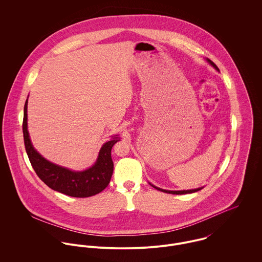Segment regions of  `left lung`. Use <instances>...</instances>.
Listing matches in <instances>:
<instances>
[{
  "instance_id": "left-lung-1",
  "label": "left lung",
  "mask_w": 262,
  "mask_h": 262,
  "mask_svg": "<svg viewBox=\"0 0 262 262\" xmlns=\"http://www.w3.org/2000/svg\"><path fill=\"white\" fill-rule=\"evenodd\" d=\"M208 61L217 70V71H219V69H218V67L212 61V60H210V59H208ZM153 187H155L156 189H158V190H161V191H163V192H168V193H172V194H185V193H191V192H195V191H198V190H200L201 188H195V189H188V190H166V189H162V188H159V187H154V186H152Z\"/></svg>"
}]
</instances>
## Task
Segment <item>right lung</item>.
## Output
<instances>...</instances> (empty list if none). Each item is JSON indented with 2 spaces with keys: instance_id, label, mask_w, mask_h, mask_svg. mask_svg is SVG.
Masks as SVG:
<instances>
[{
  "instance_id": "add662e5",
  "label": "right lung",
  "mask_w": 262,
  "mask_h": 262,
  "mask_svg": "<svg viewBox=\"0 0 262 262\" xmlns=\"http://www.w3.org/2000/svg\"><path fill=\"white\" fill-rule=\"evenodd\" d=\"M23 136L30 163L38 178L47 187L75 198L92 196L108 187L114 169L111 150L113 145L119 141L118 138H114L103 145L97 162L86 170L76 172L53 164L44 159L31 144L27 130V100L24 106Z\"/></svg>"
}]
</instances>
